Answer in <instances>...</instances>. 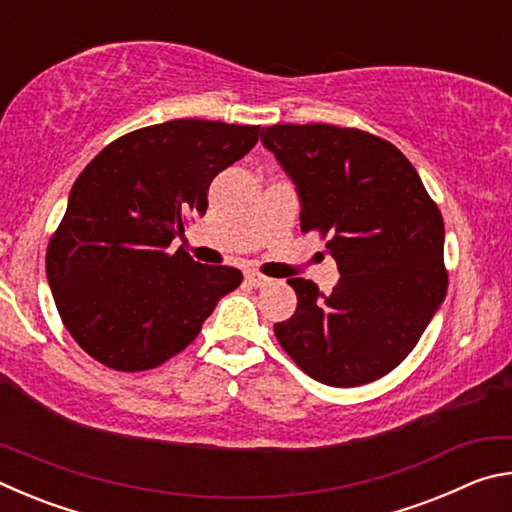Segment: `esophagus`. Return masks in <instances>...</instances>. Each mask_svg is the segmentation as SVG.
Masks as SVG:
<instances>
[{
  "instance_id": "34e87169",
  "label": "esophagus",
  "mask_w": 512,
  "mask_h": 512,
  "mask_svg": "<svg viewBox=\"0 0 512 512\" xmlns=\"http://www.w3.org/2000/svg\"><path fill=\"white\" fill-rule=\"evenodd\" d=\"M246 282L250 284V287H255V289H262V287H266L268 282V277L266 275H262V273H255V271H248L246 273Z\"/></svg>"
}]
</instances>
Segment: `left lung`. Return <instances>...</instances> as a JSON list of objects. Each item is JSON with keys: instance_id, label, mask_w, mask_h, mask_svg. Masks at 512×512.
Segmentation results:
<instances>
[{"instance_id": "1", "label": "left lung", "mask_w": 512, "mask_h": 512, "mask_svg": "<svg viewBox=\"0 0 512 512\" xmlns=\"http://www.w3.org/2000/svg\"><path fill=\"white\" fill-rule=\"evenodd\" d=\"M262 144L296 183L302 232L327 239L341 273L329 296L291 277L298 307L273 327L277 341L320 384L388 375L445 300L438 205L397 146L359 128L275 124Z\"/></svg>"}]
</instances>
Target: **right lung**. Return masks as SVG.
Segmentation results:
<instances>
[{"label": "right lung", "mask_w": 512, "mask_h": 512, "mask_svg": "<svg viewBox=\"0 0 512 512\" xmlns=\"http://www.w3.org/2000/svg\"><path fill=\"white\" fill-rule=\"evenodd\" d=\"M259 126L173 119L110 142L81 171L47 246V280L72 339L103 366L140 372L192 343L244 275L194 262L171 241L207 210L216 173Z\"/></svg>", "instance_id": "obj_1"}]
</instances>
